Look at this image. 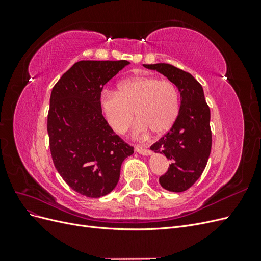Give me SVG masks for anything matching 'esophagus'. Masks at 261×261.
I'll return each instance as SVG.
<instances>
[{
    "instance_id": "1",
    "label": "esophagus",
    "mask_w": 261,
    "mask_h": 261,
    "mask_svg": "<svg viewBox=\"0 0 261 261\" xmlns=\"http://www.w3.org/2000/svg\"><path fill=\"white\" fill-rule=\"evenodd\" d=\"M136 151L138 153H140V154H144V155L151 154V151H150V149H148L147 146H143V145L136 146Z\"/></svg>"
}]
</instances>
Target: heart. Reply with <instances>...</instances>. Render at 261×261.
<instances>
[{
    "label": "heart",
    "mask_w": 261,
    "mask_h": 261,
    "mask_svg": "<svg viewBox=\"0 0 261 261\" xmlns=\"http://www.w3.org/2000/svg\"><path fill=\"white\" fill-rule=\"evenodd\" d=\"M101 111L108 123L117 133L129 127L134 116L139 117L134 125L136 136L168 132L179 113L180 100L176 86L154 76H139L125 80L118 91H103L100 98Z\"/></svg>",
    "instance_id": "b5f03b06"
}]
</instances>
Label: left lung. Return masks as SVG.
Wrapping results in <instances>:
<instances>
[{
	"instance_id": "8db88e82",
	"label": "left lung",
	"mask_w": 261,
	"mask_h": 261,
	"mask_svg": "<svg viewBox=\"0 0 261 261\" xmlns=\"http://www.w3.org/2000/svg\"><path fill=\"white\" fill-rule=\"evenodd\" d=\"M144 66L168 77L180 92L175 123L150 149L171 160L168 172L159 178L161 186L170 192H184L201 176L209 159L212 145L210 109L201 85L189 73L165 63Z\"/></svg>"
}]
</instances>
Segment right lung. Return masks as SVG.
<instances>
[{
	"label": "right lung",
	"instance_id": "obj_1",
	"mask_svg": "<svg viewBox=\"0 0 261 261\" xmlns=\"http://www.w3.org/2000/svg\"><path fill=\"white\" fill-rule=\"evenodd\" d=\"M129 63L80 61L54 85L48 113L52 160L65 183L90 198L111 193L134 148L113 132L100 107L103 86Z\"/></svg>",
	"mask_w": 261,
	"mask_h": 261
}]
</instances>
